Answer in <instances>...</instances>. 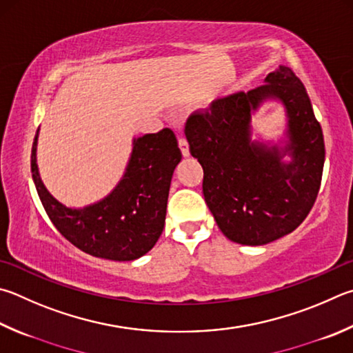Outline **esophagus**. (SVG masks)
Segmentation results:
<instances>
[{
  "label": "esophagus",
  "instance_id": "1",
  "mask_svg": "<svg viewBox=\"0 0 353 353\" xmlns=\"http://www.w3.org/2000/svg\"><path fill=\"white\" fill-rule=\"evenodd\" d=\"M179 148H181V151H182V156H183V157H188V156H190V148H188V142H187V139L179 137Z\"/></svg>",
  "mask_w": 353,
  "mask_h": 353
}]
</instances>
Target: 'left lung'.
<instances>
[{
    "label": "left lung",
    "instance_id": "obj_1",
    "mask_svg": "<svg viewBox=\"0 0 353 353\" xmlns=\"http://www.w3.org/2000/svg\"><path fill=\"white\" fill-rule=\"evenodd\" d=\"M283 103L286 139H251V117L264 101ZM191 156L203 168L202 191L230 241L265 245L299 227L316 201L324 168V137L309 95L293 70L281 65L264 85L217 99L185 125ZM291 157L287 163L283 157Z\"/></svg>",
    "mask_w": 353,
    "mask_h": 353
}]
</instances>
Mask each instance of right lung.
I'll use <instances>...</instances> for the list:
<instances>
[{"label":"right lung","instance_id":"add662e5","mask_svg":"<svg viewBox=\"0 0 353 353\" xmlns=\"http://www.w3.org/2000/svg\"><path fill=\"white\" fill-rule=\"evenodd\" d=\"M38 131L32 145V179L55 228L95 258L134 261L148 253L163 232L171 177L182 160L174 132L163 128L157 134L132 139L125 174L111 193L83 208H70L57 201L41 181L37 165Z\"/></svg>","mask_w":353,"mask_h":353}]
</instances>
